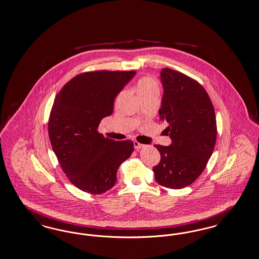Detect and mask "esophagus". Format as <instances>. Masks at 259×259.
<instances>
[{
    "mask_svg": "<svg viewBox=\"0 0 259 259\" xmlns=\"http://www.w3.org/2000/svg\"><path fill=\"white\" fill-rule=\"evenodd\" d=\"M145 145H142V144H140V143H138V142H136L134 141V147L135 149H137V150H139V149H141V148H143Z\"/></svg>",
    "mask_w": 259,
    "mask_h": 259,
    "instance_id": "34e87169",
    "label": "esophagus"
}]
</instances>
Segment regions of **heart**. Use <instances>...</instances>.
<instances>
[{
	"mask_svg": "<svg viewBox=\"0 0 259 259\" xmlns=\"http://www.w3.org/2000/svg\"><path fill=\"white\" fill-rule=\"evenodd\" d=\"M156 90H158V84L150 77H143L136 83V93L138 96Z\"/></svg>",
	"mask_w": 259,
	"mask_h": 259,
	"instance_id": "b5f03b06",
	"label": "heart"
}]
</instances>
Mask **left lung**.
I'll list each match as a JSON object with an SVG mask.
<instances>
[{
  "label": "left lung",
  "instance_id": "obj_1",
  "mask_svg": "<svg viewBox=\"0 0 259 259\" xmlns=\"http://www.w3.org/2000/svg\"><path fill=\"white\" fill-rule=\"evenodd\" d=\"M160 79L164 93L159 115L171 144L154 145L161 160L153 171L161 186L181 189L202 174L213 153L216 114L206 91L194 79L170 68L162 69Z\"/></svg>",
  "mask_w": 259,
  "mask_h": 259
}]
</instances>
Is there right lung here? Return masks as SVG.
Here are the masks:
<instances>
[{"instance_id": "obj_1", "label": "right lung", "mask_w": 259, "mask_h": 259, "mask_svg": "<svg viewBox=\"0 0 259 259\" xmlns=\"http://www.w3.org/2000/svg\"><path fill=\"white\" fill-rule=\"evenodd\" d=\"M136 71L82 73L63 85L50 113L48 134L63 172L74 186L100 195L116 182L119 166L134 151L133 143L105 138L97 129L113 114L116 95Z\"/></svg>"}]
</instances>
